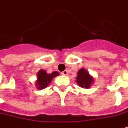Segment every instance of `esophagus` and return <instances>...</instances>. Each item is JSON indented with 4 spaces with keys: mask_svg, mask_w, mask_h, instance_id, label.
<instances>
[{
    "mask_svg": "<svg viewBox=\"0 0 128 128\" xmlns=\"http://www.w3.org/2000/svg\"><path fill=\"white\" fill-rule=\"evenodd\" d=\"M68 74V70H64L63 72H61V74L62 75H67V74Z\"/></svg>",
    "mask_w": 128,
    "mask_h": 128,
    "instance_id": "1",
    "label": "esophagus"
}]
</instances>
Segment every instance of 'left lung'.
I'll return each instance as SVG.
<instances>
[{"label":"left lung","mask_w":128,"mask_h":128,"mask_svg":"<svg viewBox=\"0 0 128 128\" xmlns=\"http://www.w3.org/2000/svg\"><path fill=\"white\" fill-rule=\"evenodd\" d=\"M94 78L84 68H81L78 72V76L76 78V82L82 88H90L94 82Z\"/></svg>","instance_id":"1"}]
</instances>
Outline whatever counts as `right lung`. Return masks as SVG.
Wrapping results in <instances>:
<instances>
[{"label":"right lung","mask_w":128,"mask_h":128,"mask_svg":"<svg viewBox=\"0 0 128 128\" xmlns=\"http://www.w3.org/2000/svg\"><path fill=\"white\" fill-rule=\"evenodd\" d=\"M58 74L59 73L57 71H54L50 74H48L46 70H40L37 72V80L35 85L38 90H43L50 84L54 78L58 76Z\"/></svg>","instance_id":"add662e5"}]
</instances>
